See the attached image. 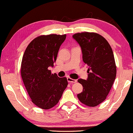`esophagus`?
<instances>
[{
  "mask_svg": "<svg viewBox=\"0 0 133 133\" xmlns=\"http://www.w3.org/2000/svg\"><path fill=\"white\" fill-rule=\"evenodd\" d=\"M68 81L71 82V83H74V82H77V80L76 79H72L71 77H68Z\"/></svg>",
  "mask_w": 133,
  "mask_h": 133,
  "instance_id": "esophagus-1",
  "label": "esophagus"
}]
</instances>
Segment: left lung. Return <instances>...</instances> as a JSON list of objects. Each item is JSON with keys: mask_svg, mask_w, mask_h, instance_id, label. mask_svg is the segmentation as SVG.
Segmentation results:
<instances>
[{"mask_svg": "<svg viewBox=\"0 0 133 133\" xmlns=\"http://www.w3.org/2000/svg\"><path fill=\"white\" fill-rule=\"evenodd\" d=\"M72 37L80 45L82 60L88 66V79L77 81L83 87L77 97L86 106H96L106 99L116 79L113 52L105 38L97 33H77Z\"/></svg>", "mask_w": 133, "mask_h": 133, "instance_id": "left-lung-1", "label": "left lung"}]
</instances>
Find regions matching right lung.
I'll use <instances>...</instances> for the list:
<instances>
[{"instance_id": "obj_1", "label": "right lung", "mask_w": 133, "mask_h": 133, "mask_svg": "<svg viewBox=\"0 0 133 133\" xmlns=\"http://www.w3.org/2000/svg\"><path fill=\"white\" fill-rule=\"evenodd\" d=\"M66 35L35 38L27 47L21 64V76L32 102L43 109L56 106L68 84L66 77L52 74L57 53Z\"/></svg>"}]
</instances>
